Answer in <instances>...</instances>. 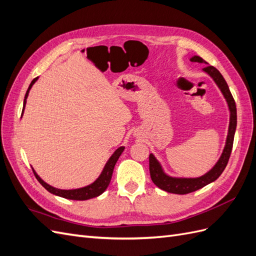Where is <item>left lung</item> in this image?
I'll use <instances>...</instances> for the list:
<instances>
[{
    "instance_id": "8db88e82",
    "label": "left lung",
    "mask_w": 256,
    "mask_h": 256,
    "mask_svg": "<svg viewBox=\"0 0 256 256\" xmlns=\"http://www.w3.org/2000/svg\"><path fill=\"white\" fill-rule=\"evenodd\" d=\"M190 60L207 65L205 68H203V72L207 74L214 80L216 86L219 88L220 92H222L224 99H226L228 111H230V124H228L226 145H224V148L222 150L220 158L216 162V164L202 176L178 177V176L168 175L164 171L161 162L154 157V154H150V172L152 182L161 190L166 191L168 193H174V194H187V193L196 191L200 188L205 187V186L214 182L216 178L222 174L230 156L236 126H237L236 104L234 102L233 96L230 94L226 81L223 78V76L220 74L218 69H216L214 66H209L207 62H205L198 56H191Z\"/></svg>"
}]
</instances>
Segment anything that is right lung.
I'll return each mask as SVG.
<instances>
[{"label": "right lung", "instance_id": "add662e5", "mask_svg": "<svg viewBox=\"0 0 256 256\" xmlns=\"http://www.w3.org/2000/svg\"><path fill=\"white\" fill-rule=\"evenodd\" d=\"M38 80V76L37 78H35L32 82H30V86L26 92V96H24V100H23V109H22V115H23V112H24V108H26V98L28 96V92L30 90V88H32V86L34 85V83ZM21 115V116H22ZM124 150H125V147L124 146H120L118 147V150H116L113 154L112 156L109 158V160L106 161V164H104V168L102 173H100V175L98 176L97 180L92 182L88 186H85V187H82V188H78V189H72V190H63V189H58V188H54L52 187V186H50L49 184H47L46 182H44L42 178L40 177V175H38L35 170L33 168V172H34V175L35 177L37 178V180L40 182V184L42 186V187L48 190L50 193H52V194L54 196H60V198H67V200H90V198H97L99 196L100 194H102V193L106 191V189L108 188V186H109L110 182H111V178H112V174H113V170H114V166L116 164V162H118L120 156L122 154V152H124Z\"/></svg>", "mask_w": 256, "mask_h": 256}]
</instances>
